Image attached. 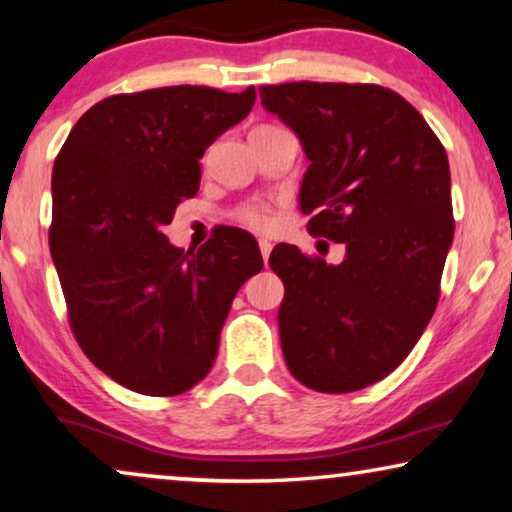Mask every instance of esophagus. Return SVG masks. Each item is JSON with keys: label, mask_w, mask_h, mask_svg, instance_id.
I'll use <instances>...</instances> for the list:
<instances>
[{"label": "esophagus", "mask_w": 512, "mask_h": 512, "mask_svg": "<svg viewBox=\"0 0 512 512\" xmlns=\"http://www.w3.org/2000/svg\"><path fill=\"white\" fill-rule=\"evenodd\" d=\"M271 248H274V245H271L269 241H264V238H262V241H260V252H262L264 262H267V260H269V255H271Z\"/></svg>", "instance_id": "esophagus-1"}]
</instances>
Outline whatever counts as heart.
I'll use <instances>...</instances> for the list:
<instances>
[{"instance_id":"heart-1","label":"heart","mask_w":512,"mask_h":512,"mask_svg":"<svg viewBox=\"0 0 512 512\" xmlns=\"http://www.w3.org/2000/svg\"><path fill=\"white\" fill-rule=\"evenodd\" d=\"M234 220L238 224H243V227L257 231V234H269V231H274L276 227L274 208L260 201H250L238 206L234 210Z\"/></svg>"}]
</instances>
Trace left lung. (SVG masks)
<instances>
[{
  "label": "left lung",
  "mask_w": 512,
  "mask_h": 512,
  "mask_svg": "<svg viewBox=\"0 0 512 512\" xmlns=\"http://www.w3.org/2000/svg\"><path fill=\"white\" fill-rule=\"evenodd\" d=\"M260 98L309 159L306 229L346 245L337 267L297 245L271 250L285 363L313 391H360L410 356L438 306L454 238L447 152L391 88L290 81Z\"/></svg>",
  "instance_id": "8db88e82"
}]
</instances>
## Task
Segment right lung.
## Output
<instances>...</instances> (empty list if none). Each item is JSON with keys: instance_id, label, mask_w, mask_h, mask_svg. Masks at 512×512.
Masks as SVG:
<instances>
[{"instance_id": "obj_1", "label": "right lung", "mask_w": 512, "mask_h": 512, "mask_svg": "<svg viewBox=\"0 0 512 512\" xmlns=\"http://www.w3.org/2000/svg\"><path fill=\"white\" fill-rule=\"evenodd\" d=\"M255 88L163 86L100 100L53 163L49 248L81 351L117 384L177 395L210 372L257 241L224 227L199 250L163 227L194 199L206 149L250 114Z\"/></svg>"}]
</instances>
